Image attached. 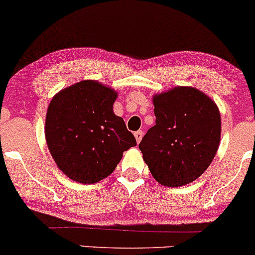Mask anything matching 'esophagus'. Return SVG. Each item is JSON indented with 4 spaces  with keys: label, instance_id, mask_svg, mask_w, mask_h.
Instances as JSON below:
<instances>
[{
    "label": "esophagus",
    "instance_id": "1",
    "mask_svg": "<svg viewBox=\"0 0 255 255\" xmlns=\"http://www.w3.org/2000/svg\"><path fill=\"white\" fill-rule=\"evenodd\" d=\"M142 135H144V133H142L141 130H137V131H135V133H134V136H135V140H136L137 144H139V142L141 141Z\"/></svg>",
    "mask_w": 255,
    "mask_h": 255
}]
</instances>
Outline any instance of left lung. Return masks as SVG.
<instances>
[{"label":"left lung","instance_id":"left-lung-1","mask_svg":"<svg viewBox=\"0 0 255 255\" xmlns=\"http://www.w3.org/2000/svg\"><path fill=\"white\" fill-rule=\"evenodd\" d=\"M156 125L139 144L157 182L181 187L209 168L221 142L217 104L200 90L176 86L152 97Z\"/></svg>","mask_w":255,"mask_h":255}]
</instances>
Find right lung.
Here are the masks:
<instances>
[{
  "label": "right lung",
  "instance_id": "add662e5",
  "mask_svg": "<svg viewBox=\"0 0 255 255\" xmlns=\"http://www.w3.org/2000/svg\"><path fill=\"white\" fill-rule=\"evenodd\" d=\"M118 92L83 80L57 92L45 118V140L58 169L84 184L115 170L124 152L136 145L124 119L114 114Z\"/></svg>",
  "mask_w": 255,
  "mask_h": 255
}]
</instances>
